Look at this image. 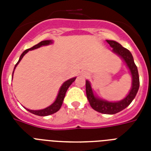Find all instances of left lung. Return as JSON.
Segmentation results:
<instances>
[{
  "label": "left lung",
  "mask_w": 151,
  "mask_h": 151,
  "mask_svg": "<svg viewBox=\"0 0 151 151\" xmlns=\"http://www.w3.org/2000/svg\"><path fill=\"white\" fill-rule=\"evenodd\" d=\"M106 42L110 45L111 48H113V52L118 55L125 62L127 66L129 67L132 78V88L128 96L122 100L118 102H109L95 96L91 87V84L88 81H86L85 82L86 95L90 106L93 110L106 114H114L125 109L136 97V93L139 88V78L138 69L134 63L133 57L131 52L127 48L122 47L119 43L116 41L106 40Z\"/></svg>",
  "instance_id": "8db88e82"
}]
</instances>
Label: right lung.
<instances>
[{
    "label": "right lung",
    "instance_id": "1",
    "mask_svg": "<svg viewBox=\"0 0 151 151\" xmlns=\"http://www.w3.org/2000/svg\"><path fill=\"white\" fill-rule=\"evenodd\" d=\"M52 43V41H51V40H47V41H41L40 43H38L37 45H36L33 46L32 48H28V49H27V50H25L24 52H22V55H20L19 59V61H18L17 63L15 64L14 70H15L16 66L19 64L20 60L22 59V57L24 56L25 54H27V52H29V50H34V49L40 48V47H41V46L48 45H50V44ZM13 72H14V71H13ZM12 76H13V73H12ZM75 79L76 78H71V79L66 81H65V82L63 84V85H62L61 88H60V89H59V93H58L56 99H55V101L54 103H52L51 106H48V107L45 108V109H43V110H29V109H27V110H28V111H29L30 113H32V114L38 115V116H48V115L52 114L57 112V111L60 109V107H61L62 104H63V102L64 97H65V95H66V91H67V89H68V88L70 87L71 84L75 81Z\"/></svg>",
    "mask_w": 151,
    "mask_h": 151
}]
</instances>
